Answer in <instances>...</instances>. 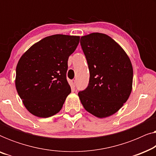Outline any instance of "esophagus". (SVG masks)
<instances>
[{"mask_svg":"<svg viewBox=\"0 0 156 156\" xmlns=\"http://www.w3.org/2000/svg\"><path fill=\"white\" fill-rule=\"evenodd\" d=\"M71 85L73 88L74 87H75V86H76V80H73L71 81Z\"/></svg>","mask_w":156,"mask_h":156,"instance_id":"obj_1","label":"esophagus"}]
</instances>
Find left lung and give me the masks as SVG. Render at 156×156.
<instances>
[{"instance_id": "obj_1", "label": "left lung", "mask_w": 156, "mask_h": 156, "mask_svg": "<svg viewBox=\"0 0 156 156\" xmlns=\"http://www.w3.org/2000/svg\"><path fill=\"white\" fill-rule=\"evenodd\" d=\"M80 44L90 72L88 87L78 96L85 110L97 118L114 114L129 99L133 67L123 49L106 34L82 36Z\"/></svg>"}]
</instances>
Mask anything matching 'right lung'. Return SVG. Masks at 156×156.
<instances>
[{"mask_svg":"<svg viewBox=\"0 0 156 156\" xmlns=\"http://www.w3.org/2000/svg\"><path fill=\"white\" fill-rule=\"evenodd\" d=\"M80 36L54 35L32 45L19 59L16 87L30 113L40 118L54 116L71 93L66 74L69 57Z\"/></svg>","mask_w":156,"mask_h":156,"instance_id":"right-lung-1","label":"right lung"}]
</instances>
